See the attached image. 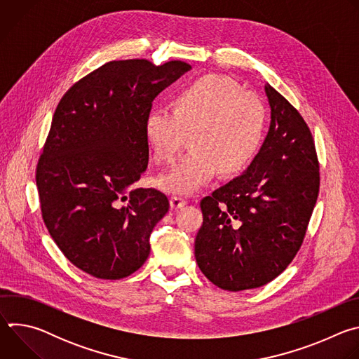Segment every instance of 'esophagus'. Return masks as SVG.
<instances>
[{"mask_svg":"<svg viewBox=\"0 0 359 359\" xmlns=\"http://www.w3.org/2000/svg\"><path fill=\"white\" fill-rule=\"evenodd\" d=\"M187 204V200L180 197V196H172L170 197V208L172 209H180L183 206H186Z\"/></svg>","mask_w":359,"mask_h":359,"instance_id":"34e87169","label":"esophagus"}]
</instances>
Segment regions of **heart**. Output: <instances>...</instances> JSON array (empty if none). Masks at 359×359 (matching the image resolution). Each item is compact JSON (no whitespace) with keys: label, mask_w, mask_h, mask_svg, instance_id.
Masks as SVG:
<instances>
[{"label":"heart","mask_w":359,"mask_h":359,"mask_svg":"<svg viewBox=\"0 0 359 359\" xmlns=\"http://www.w3.org/2000/svg\"><path fill=\"white\" fill-rule=\"evenodd\" d=\"M263 102L220 75L197 78L177 90L173 108L156 107L144 119V136L159 165L170 163L190 133L191 150L158 184L175 194L197 191L213 179L243 170L263 143Z\"/></svg>","instance_id":"b5f03b06"}]
</instances>
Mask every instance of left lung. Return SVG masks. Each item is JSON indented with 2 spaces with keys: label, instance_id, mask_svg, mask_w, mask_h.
<instances>
[{
  "label": "left lung",
  "instance_id": "obj_1",
  "mask_svg": "<svg viewBox=\"0 0 359 359\" xmlns=\"http://www.w3.org/2000/svg\"><path fill=\"white\" fill-rule=\"evenodd\" d=\"M271 122L250 166L200 201L194 255L201 273L227 291L266 285L299 250L320 191L310 128L266 83Z\"/></svg>",
  "mask_w": 359,
  "mask_h": 359
}]
</instances>
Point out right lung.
Here are the masks:
<instances>
[{"mask_svg":"<svg viewBox=\"0 0 359 359\" xmlns=\"http://www.w3.org/2000/svg\"><path fill=\"white\" fill-rule=\"evenodd\" d=\"M191 67L111 61L62 96L36 166L43 223L65 257L102 280L139 270L169 210L156 189L135 187L149 162L151 102Z\"/></svg>","mask_w":359,"mask_h":359,"instance_id":"1","label":"right lung"}]
</instances>
